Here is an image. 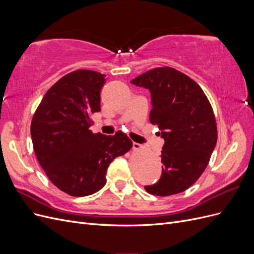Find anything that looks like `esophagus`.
<instances>
[{
  "instance_id": "1",
  "label": "esophagus",
  "mask_w": 254,
  "mask_h": 254,
  "mask_svg": "<svg viewBox=\"0 0 254 254\" xmlns=\"http://www.w3.org/2000/svg\"><path fill=\"white\" fill-rule=\"evenodd\" d=\"M142 147H143V146H142L141 144H139V143H133V149H134V150H140Z\"/></svg>"
}]
</instances>
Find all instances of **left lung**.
<instances>
[{
    "label": "left lung",
    "instance_id": "left-lung-1",
    "mask_svg": "<svg viewBox=\"0 0 254 254\" xmlns=\"http://www.w3.org/2000/svg\"><path fill=\"white\" fill-rule=\"evenodd\" d=\"M149 89L152 108L149 121L164 139L161 150L162 176L147 193L171 196L199 179L210 162L217 142L212 106L199 84L174 67H156L131 80Z\"/></svg>",
    "mask_w": 254,
    "mask_h": 254
}]
</instances>
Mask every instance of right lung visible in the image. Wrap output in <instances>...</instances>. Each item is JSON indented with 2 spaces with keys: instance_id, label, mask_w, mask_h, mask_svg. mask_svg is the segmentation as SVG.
Wrapping results in <instances>:
<instances>
[{
  "instance_id": "1",
  "label": "right lung",
  "mask_w": 254,
  "mask_h": 254,
  "mask_svg": "<svg viewBox=\"0 0 254 254\" xmlns=\"http://www.w3.org/2000/svg\"><path fill=\"white\" fill-rule=\"evenodd\" d=\"M106 75L77 70L49 89L34 113L30 134L38 162L64 193L83 197L106 184L109 164L132 147L127 134L93 133Z\"/></svg>"
}]
</instances>
